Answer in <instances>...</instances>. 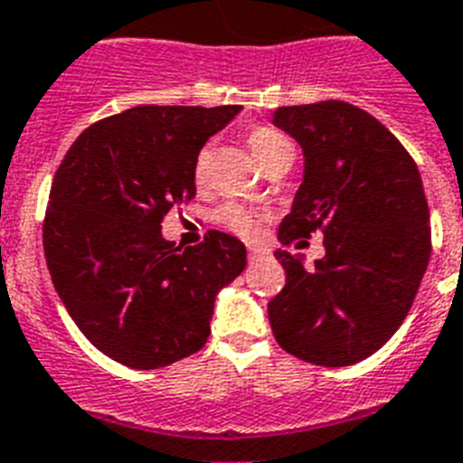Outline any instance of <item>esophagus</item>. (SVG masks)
I'll use <instances>...</instances> for the list:
<instances>
[{"instance_id": "1", "label": "esophagus", "mask_w": 463, "mask_h": 463, "mask_svg": "<svg viewBox=\"0 0 463 463\" xmlns=\"http://www.w3.org/2000/svg\"><path fill=\"white\" fill-rule=\"evenodd\" d=\"M265 255H269V250H267L265 246H248V258L250 260H260V258H265Z\"/></svg>"}]
</instances>
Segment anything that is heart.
I'll return each mask as SVG.
<instances>
[{
    "mask_svg": "<svg viewBox=\"0 0 463 463\" xmlns=\"http://www.w3.org/2000/svg\"><path fill=\"white\" fill-rule=\"evenodd\" d=\"M246 139L248 148H250L253 158L260 163V167L267 165L281 148L291 146L288 139L284 135H279L277 129L272 128H253L248 132ZM205 167H208V151H201L196 158V167H194V175H196L198 182L205 177ZM217 222L224 224V227L232 229V232H236L241 236H255L260 232L258 213L239 203H227L217 210Z\"/></svg>",
    "mask_w": 463,
    "mask_h": 463,
    "instance_id": "heart-1",
    "label": "heart"
}]
</instances>
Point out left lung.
Returning a JSON list of instances; mask_svg holds the SVG:
<instances>
[{
  "mask_svg": "<svg viewBox=\"0 0 463 463\" xmlns=\"http://www.w3.org/2000/svg\"><path fill=\"white\" fill-rule=\"evenodd\" d=\"M272 125L303 148V182L279 241L324 229V258L279 248L286 286L267 305L286 353L350 366L391 341L430 260V215L419 167L366 110L345 101L281 106Z\"/></svg>",
  "mask_w": 463,
  "mask_h": 463,
  "instance_id": "8db88e82",
  "label": "left lung"
}]
</instances>
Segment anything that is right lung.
<instances>
[{"mask_svg": "<svg viewBox=\"0 0 463 463\" xmlns=\"http://www.w3.org/2000/svg\"><path fill=\"white\" fill-rule=\"evenodd\" d=\"M241 106H135L75 139L53 177L44 258L53 288L91 345L158 369L205 345L217 293L243 272L246 246L208 232L175 246L160 222L196 196V158Z\"/></svg>", "mask_w": 463, "mask_h": 463, "instance_id": "add662e5", "label": "right lung"}]
</instances>
